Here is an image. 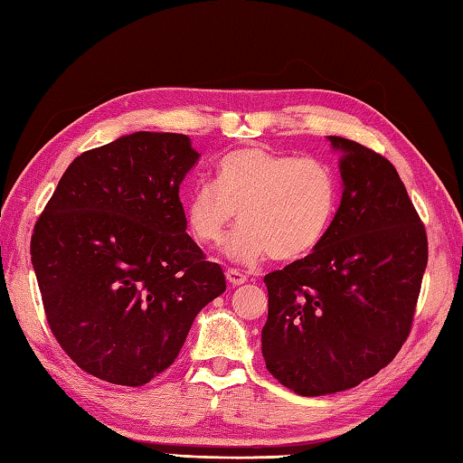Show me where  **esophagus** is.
Masks as SVG:
<instances>
[{
  "label": "esophagus",
  "instance_id": "obj_1",
  "mask_svg": "<svg viewBox=\"0 0 463 463\" xmlns=\"http://www.w3.org/2000/svg\"><path fill=\"white\" fill-rule=\"evenodd\" d=\"M226 280H229V284H232V287H241V284L247 282V277H244V274L239 270L229 269L226 270Z\"/></svg>",
  "mask_w": 463,
  "mask_h": 463
}]
</instances>
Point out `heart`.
Masks as SVG:
<instances>
[{
  "mask_svg": "<svg viewBox=\"0 0 463 463\" xmlns=\"http://www.w3.org/2000/svg\"><path fill=\"white\" fill-rule=\"evenodd\" d=\"M340 199L338 176L317 156H294L252 145L226 153L216 179L199 183L184 201V224L201 247L226 244V257L254 264L307 257L326 237Z\"/></svg>",
  "mask_w": 463,
  "mask_h": 463,
  "instance_id": "1",
  "label": "heart"
}]
</instances>
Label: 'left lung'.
Segmentation results:
<instances>
[{
	"instance_id": "obj_1",
	"label": "left lung",
	"mask_w": 463,
	"mask_h": 463,
	"mask_svg": "<svg viewBox=\"0 0 463 463\" xmlns=\"http://www.w3.org/2000/svg\"><path fill=\"white\" fill-rule=\"evenodd\" d=\"M342 199L308 257L264 277L262 356L300 396L350 390L394 360L408 338L428 264L426 229L398 171L344 137Z\"/></svg>"
}]
</instances>
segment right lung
<instances>
[{"instance_id": "obj_1", "label": "right lung", "mask_w": 463, "mask_h": 463, "mask_svg": "<svg viewBox=\"0 0 463 463\" xmlns=\"http://www.w3.org/2000/svg\"><path fill=\"white\" fill-rule=\"evenodd\" d=\"M186 135L137 131L67 166L32 237L53 336L91 376L143 386L179 356L224 274L186 234Z\"/></svg>"}]
</instances>
